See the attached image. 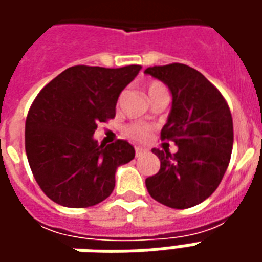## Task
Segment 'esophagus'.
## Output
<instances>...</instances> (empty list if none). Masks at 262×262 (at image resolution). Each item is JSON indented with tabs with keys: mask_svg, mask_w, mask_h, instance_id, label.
I'll use <instances>...</instances> for the list:
<instances>
[{
	"mask_svg": "<svg viewBox=\"0 0 262 262\" xmlns=\"http://www.w3.org/2000/svg\"><path fill=\"white\" fill-rule=\"evenodd\" d=\"M135 153H136V157H140L142 154L146 153V150L143 147H135Z\"/></svg>",
	"mask_w": 262,
	"mask_h": 262,
	"instance_id": "esophagus-1",
	"label": "esophagus"
}]
</instances>
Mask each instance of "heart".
<instances>
[{
    "label": "heart",
    "mask_w": 262,
    "mask_h": 262,
    "mask_svg": "<svg viewBox=\"0 0 262 262\" xmlns=\"http://www.w3.org/2000/svg\"><path fill=\"white\" fill-rule=\"evenodd\" d=\"M146 90H147L148 98H153L159 94H167V88L160 81H150L146 86ZM151 130H153V127L147 123L136 122V123H130V125L126 126L125 135L135 142H146L151 135Z\"/></svg>",
    "instance_id": "b5f03b06"
}]
</instances>
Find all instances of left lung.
I'll return each instance as SVG.
<instances>
[{"mask_svg":"<svg viewBox=\"0 0 262 262\" xmlns=\"http://www.w3.org/2000/svg\"><path fill=\"white\" fill-rule=\"evenodd\" d=\"M168 85L172 108L161 129L178 151L153 148L160 171L146 180L150 196L172 209L192 208L219 187L230 163L233 119L225 97L198 70L172 63L144 70Z\"/></svg>","mask_w":262,"mask_h":262,"instance_id":"left-lung-1","label":"left lung"}]
</instances>
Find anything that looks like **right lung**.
Listing matches in <instances>:
<instances>
[{
  "label": "right lung",
  "mask_w": 262,
  "mask_h": 262,
  "mask_svg": "<svg viewBox=\"0 0 262 262\" xmlns=\"http://www.w3.org/2000/svg\"><path fill=\"white\" fill-rule=\"evenodd\" d=\"M142 69L74 66L49 82L32 102L25 123V150L37 185L53 202L88 208L115 188V172L135 159L125 140L98 144L99 122L115 118V106Z\"/></svg>",
  "instance_id": "right-lung-1"
}]
</instances>
